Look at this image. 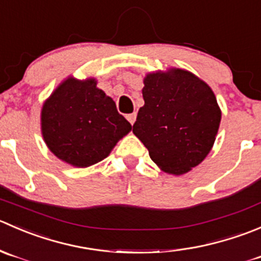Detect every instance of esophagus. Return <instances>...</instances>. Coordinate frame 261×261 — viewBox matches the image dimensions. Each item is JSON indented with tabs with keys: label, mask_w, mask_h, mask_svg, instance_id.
Segmentation results:
<instances>
[{
	"label": "esophagus",
	"mask_w": 261,
	"mask_h": 261,
	"mask_svg": "<svg viewBox=\"0 0 261 261\" xmlns=\"http://www.w3.org/2000/svg\"><path fill=\"white\" fill-rule=\"evenodd\" d=\"M136 118H137L136 113H132V114L127 115V119H128V122L130 123V124H134V122H136Z\"/></svg>",
	"instance_id": "obj_1"
}]
</instances>
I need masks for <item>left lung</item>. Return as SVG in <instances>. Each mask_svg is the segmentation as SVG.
<instances>
[{"label": "left lung", "mask_w": 261, "mask_h": 261, "mask_svg": "<svg viewBox=\"0 0 261 261\" xmlns=\"http://www.w3.org/2000/svg\"><path fill=\"white\" fill-rule=\"evenodd\" d=\"M143 84L144 105L139 108L133 133L162 171L187 174L215 144L222 117L215 92L181 68L149 72Z\"/></svg>", "instance_id": "left-lung-1"}]
</instances>
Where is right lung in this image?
Returning <instances> with one entry per match:
<instances>
[{"instance_id": "obj_1", "label": "right lung", "mask_w": 261, "mask_h": 261, "mask_svg": "<svg viewBox=\"0 0 261 261\" xmlns=\"http://www.w3.org/2000/svg\"><path fill=\"white\" fill-rule=\"evenodd\" d=\"M94 77H67L44 101L43 139L54 156L74 167L102 161L132 130L114 100L96 86Z\"/></svg>"}]
</instances>
